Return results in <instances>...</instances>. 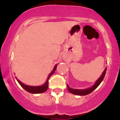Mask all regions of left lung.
Returning a JSON list of instances; mask_svg holds the SVG:
<instances>
[{
    "mask_svg": "<svg viewBox=\"0 0 120 120\" xmlns=\"http://www.w3.org/2000/svg\"><path fill=\"white\" fill-rule=\"evenodd\" d=\"M106 70H107V68H106L105 69V70H104L102 74L101 75V76H100V77H99V79L96 81L95 84H94L92 86L90 87V88L85 89H72V88H70V87L67 85L68 90V91L70 92V93H71V94H74V95H79V96H85V95H86L90 94L92 92L94 91V90L97 88L98 86L100 84V83L102 82V81L103 80L104 77H105V74H106Z\"/></svg>",
    "mask_w": 120,
    "mask_h": 120,
    "instance_id": "obj_1",
    "label": "left lung"
}]
</instances>
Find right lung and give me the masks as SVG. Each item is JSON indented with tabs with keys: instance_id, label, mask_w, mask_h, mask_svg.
<instances>
[{
	"instance_id": "1",
	"label": "right lung",
	"mask_w": 120,
	"mask_h": 120,
	"mask_svg": "<svg viewBox=\"0 0 120 120\" xmlns=\"http://www.w3.org/2000/svg\"><path fill=\"white\" fill-rule=\"evenodd\" d=\"M57 66V64H56L55 66H54L53 71H52V72L50 73V74L49 75L46 81V82L43 85L37 86H29V85H25V84H24V83H22L21 82H20L19 79H17V80L18 82L20 83V85H21V86H22L25 90H26V91L28 92L31 93V94H34L43 93V92H45L46 90L48 89L49 79V78H50V77L53 74V73H54V71H56V70Z\"/></svg>"
}]
</instances>
